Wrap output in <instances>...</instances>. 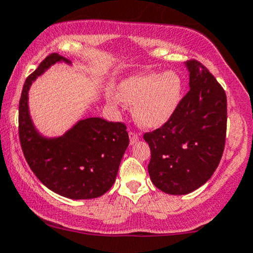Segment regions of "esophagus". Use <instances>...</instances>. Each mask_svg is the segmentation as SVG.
Here are the masks:
<instances>
[{"label": "esophagus", "mask_w": 253, "mask_h": 253, "mask_svg": "<svg viewBox=\"0 0 253 253\" xmlns=\"http://www.w3.org/2000/svg\"><path fill=\"white\" fill-rule=\"evenodd\" d=\"M139 140V134L135 132H129V143L130 145L135 144Z\"/></svg>", "instance_id": "1"}]
</instances>
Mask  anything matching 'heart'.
I'll return each mask as SVG.
<instances>
[{"label": "heart", "mask_w": 253, "mask_h": 253, "mask_svg": "<svg viewBox=\"0 0 253 253\" xmlns=\"http://www.w3.org/2000/svg\"><path fill=\"white\" fill-rule=\"evenodd\" d=\"M183 82L175 71L140 74L123 81L119 97L134 104L133 114L145 127H158L171 118L182 97Z\"/></svg>", "instance_id": "heart-1"}]
</instances>
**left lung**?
<instances>
[{
	"label": "left lung",
	"mask_w": 253,
	"mask_h": 253,
	"mask_svg": "<svg viewBox=\"0 0 253 253\" xmlns=\"http://www.w3.org/2000/svg\"><path fill=\"white\" fill-rule=\"evenodd\" d=\"M189 91L163 126L144 134L151 150V181L170 195H185L211 178L221 159L227 98L205 65L187 62Z\"/></svg>",
	"instance_id": "8db88e82"
}]
</instances>
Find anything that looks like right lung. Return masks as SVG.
Segmentation results:
<instances>
[{"label":"right lung","mask_w":253,"mask_h":253,"mask_svg":"<svg viewBox=\"0 0 253 253\" xmlns=\"http://www.w3.org/2000/svg\"><path fill=\"white\" fill-rule=\"evenodd\" d=\"M70 60L52 53L26 78L19 103V136L22 152L39 181L72 200L95 199L107 193L117 178L129 144L126 125L86 118L58 138H45L36 129L28 110L32 83L52 64Z\"/></svg>","instance_id":"obj_1"}]
</instances>
